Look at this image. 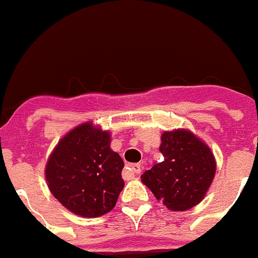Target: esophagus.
Here are the masks:
<instances>
[{
	"label": "esophagus",
	"instance_id": "obj_1",
	"mask_svg": "<svg viewBox=\"0 0 258 258\" xmlns=\"http://www.w3.org/2000/svg\"><path fill=\"white\" fill-rule=\"evenodd\" d=\"M128 169L131 170L134 174H140V172H141V165H140V164H130Z\"/></svg>",
	"mask_w": 258,
	"mask_h": 258
}]
</instances>
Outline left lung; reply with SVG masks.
<instances>
[{
	"label": "left lung",
	"instance_id": "obj_1",
	"mask_svg": "<svg viewBox=\"0 0 258 258\" xmlns=\"http://www.w3.org/2000/svg\"><path fill=\"white\" fill-rule=\"evenodd\" d=\"M164 161L141 175V181L170 211L184 212L201 203L214 179L217 162L211 147L190 132L177 128L161 135Z\"/></svg>",
	"mask_w": 258,
	"mask_h": 258
}]
</instances>
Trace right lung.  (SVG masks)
Masks as SVG:
<instances>
[{
	"instance_id": "right-lung-1",
	"label": "right lung",
	"mask_w": 258,
	"mask_h": 258,
	"mask_svg": "<svg viewBox=\"0 0 258 258\" xmlns=\"http://www.w3.org/2000/svg\"><path fill=\"white\" fill-rule=\"evenodd\" d=\"M123 166L111 149V132L84 122L57 142L47 159L45 179L62 207L79 217L96 218L116 206L124 186Z\"/></svg>"
}]
</instances>
